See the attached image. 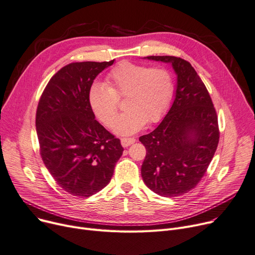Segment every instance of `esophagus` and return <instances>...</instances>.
<instances>
[{
  "label": "esophagus",
  "instance_id": "esophagus-1",
  "mask_svg": "<svg viewBox=\"0 0 255 255\" xmlns=\"http://www.w3.org/2000/svg\"><path fill=\"white\" fill-rule=\"evenodd\" d=\"M135 139L134 137H129V138H121V143H122V145L124 146V147H127V146H129V145H131L132 143H134L135 142Z\"/></svg>",
  "mask_w": 255,
  "mask_h": 255
}]
</instances>
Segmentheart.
Masks as SVG:
<instances>
[{"mask_svg":"<svg viewBox=\"0 0 255 255\" xmlns=\"http://www.w3.org/2000/svg\"><path fill=\"white\" fill-rule=\"evenodd\" d=\"M173 88L172 77L164 67L122 61L109 73L106 84L91 85L88 101L99 121L111 127L118 110V99L125 97L127 111L115 123L114 131L129 135L142 129L145 123L160 120L170 104Z\"/></svg>","mask_w":255,"mask_h":255,"instance_id":"1","label":"heart"}]
</instances>
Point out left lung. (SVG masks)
<instances>
[{
	"mask_svg": "<svg viewBox=\"0 0 255 255\" xmlns=\"http://www.w3.org/2000/svg\"><path fill=\"white\" fill-rule=\"evenodd\" d=\"M170 63L177 76L173 104L159 124L139 137L146 148L141 176L162 197L189 193L204 176L214 156L217 115L204 83L189 61L175 56H147Z\"/></svg>",
	"mask_w": 255,
	"mask_h": 255,
	"instance_id": "obj_1",
	"label": "left lung"
}]
</instances>
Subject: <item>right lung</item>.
I'll list each match as a JSON object with an SVG mask.
<instances>
[{
	"instance_id": "right-lung-1",
	"label": "right lung",
	"mask_w": 255,
	"mask_h": 255,
	"mask_svg": "<svg viewBox=\"0 0 255 255\" xmlns=\"http://www.w3.org/2000/svg\"><path fill=\"white\" fill-rule=\"evenodd\" d=\"M114 61L63 66L48 82L38 105L42 160L60 188L76 197H90L107 186L124 150L120 139L95 120L88 101L94 79Z\"/></svg>"
}]
</instances>
